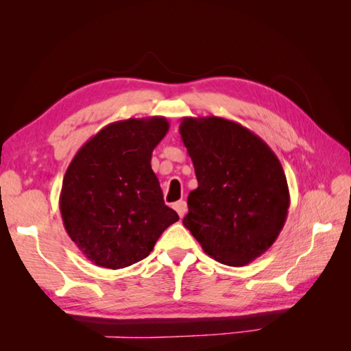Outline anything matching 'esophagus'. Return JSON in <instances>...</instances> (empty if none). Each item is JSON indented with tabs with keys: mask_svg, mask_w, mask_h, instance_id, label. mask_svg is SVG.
I'll return each instance as SVG.
<instances>
[{
	"mask_svg": "<svg viewBox=\"0 0 351 351\" xmlns=\"http://www.w3.org/2000/svg\"><path fill=\"white\" fill-rule=\"evenodd\" d=\"M174 208H176V210H177V214L180 215V218H183V217L186 215V212H187V204H186V200H178L177 204L174 205Z\"/></svg>",
	"mask_w": 351,
	"mask_h": 351,
	"instance_id": "esophagus-1",
	"label": "esophagus"
}]
</instances>
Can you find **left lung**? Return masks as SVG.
<instances>
[{
	"label": "left lung",
	"instance_id": "8db88e82",
	"mask_svg": "<svg viewBox=\"0 0 351 351\" xmlns=\"http://www.w3.org/2000/svg\"><path fill=\"white\" fill-rule=\"evenodd\" d=\"M180 134L197 178L184 227L215 261L250 263L272 246L289 214L280 159L259 136L221 117H184Z\"/></svg>",
	"mask_w": 351,
	"mask_h": 351
}]
</instances>
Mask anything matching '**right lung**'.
I'll list each match as a JSON object with an SVG mask.
<instances>
[{"instance_id":"add662e5","label":"right lung","mask_w":351,"mask_h":351,"mask_svg":"<svg viewBox=\"0 0 351 351\" xmlns=\"http://www.w3.org/2000/svg\"><path fill=\"white\" fill-rule=\"evenodd\" d=\"M168 129L165 117L111 123L70 162L60 195L62 222L98 267L121 269L145 259L164 230L178 221L164 204L151 167Z\"/></svg>"}]
</instances>
